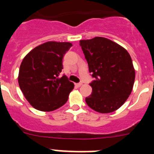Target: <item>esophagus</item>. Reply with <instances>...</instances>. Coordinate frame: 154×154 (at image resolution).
<instances>
[{"label":"esophagus","mask_w":154,"mask_h":154,"mask_svg":"<svg viewBox=\"0 0 154 154\" xmlns=\"http://www.w3.org/2000/svg\"><path fill=\"white\" fill-rule=\"evenodd\" d=\"M82 85V83H81V82H80V83H76V84H75V86L80 87Z\"/></svg>","instance_id":"obj_1"}]
</instances>
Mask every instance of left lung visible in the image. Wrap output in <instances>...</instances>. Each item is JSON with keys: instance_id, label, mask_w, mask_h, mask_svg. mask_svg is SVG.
<instances>
[{"instance_id": "1", "label": "left lung", "mask_w": 154, "mask_h": 154, "mask_svg": "<svg viewBox=\"0 0 154 154\" xmlns=\"http://www.w3.org/2000/svg\"><path fill=\"white\" fill-rule=\"evenodd\" d=\"M80 46L94 80L87 105L101 113H109L121 107L133 90L135 69L124 48L103 37L81 40Z\"/></svg>"}]
</instances>
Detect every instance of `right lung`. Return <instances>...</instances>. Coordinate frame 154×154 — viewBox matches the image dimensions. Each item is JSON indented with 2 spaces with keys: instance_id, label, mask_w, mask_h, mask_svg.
I'll list each match as a JSON object with an SVG mask.
<instances>
[{
  "instance_id": "1",
  "label": "right lung",
  "mask_w": 154,
  "mask_h": 154,
  "mask_svg": "<svg viewBox=\"0 0 154 154\" xmlns=\"http://www.w3.org/2000/svg\"><path fill=\"white\" fill-rule=\"evenodd\" d=\"M72 46L70 42H48L35 47L20 66L18 84L28 103L35 109L50 112L62 106L74 84L66 75L59 77L62 59Z\"/></svg>"
}]
</instances>
